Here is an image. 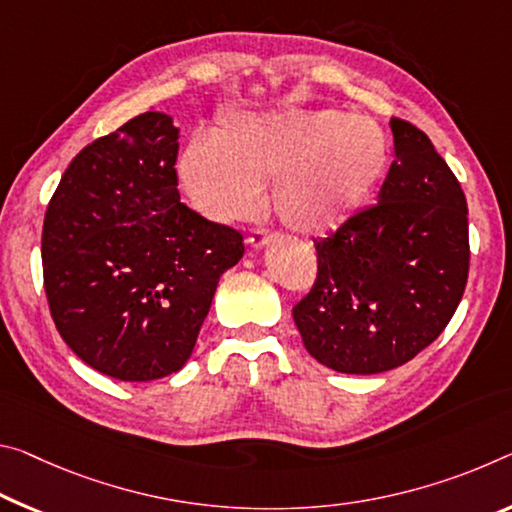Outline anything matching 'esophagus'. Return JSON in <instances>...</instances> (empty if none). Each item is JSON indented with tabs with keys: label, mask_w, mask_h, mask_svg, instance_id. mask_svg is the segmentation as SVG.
Returning <instances> with one entry per match:
<instances>
[{
	"label": "esophagus",
	"mask_w": 512,
	"mask_h": 512,
	"mask_svg": "<svg viewBox=\"0 0 512 512\" xmlns=\"http://www.w3.org/2000/svg\"><path fill=\"white\" fill-rule=\"evenodd\" d=\"M271 239H273L271 232H266V230H253V232H250V237H248V243H250V248L259 250V248H264L266 243H271Z\"/></svg>",
	"instance_id": "34e87169"
}]
</instances>
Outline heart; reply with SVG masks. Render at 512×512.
Returning a JSON list of instances; mask_svg holds the SVG:
<instances>
[{"instance_id":"obj_1","label":"heart","mask_w":512,"mask_h":512,"mask_svg":"<svg viewBox=\"0 0 512 512\" xmlns=\"http://www.w3.org/2000/svg\"><path fill=\"white\" fill-rule=\"evenodd\" d=\"M387 139L373 120L332 111H248L196 139L180 159L191 200L218 221L246 218L271 184L280 223L323 234L358 212L385 175Z\"/></svg>"}]
</instances>
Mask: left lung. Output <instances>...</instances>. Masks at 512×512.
I'll list each match as a JSON object with an SVG mask.
<instances>
[{
	"instance_id": "8db88e82",
	"label": "left lung",
	"mask_w": 512,
	"mask_h": 512,
	"mask_svg": "<svg viewBox=\"0 0 512 512\" xmlns=\"http://www.w3.org/2000/svg\"><path fill=\"white\" fill-rule=\"evenodd\" d=\"M394 161L378 202L314 241L316 280L294 321L307 353L339 373L396 369L433 344L465 294L467 200L431 139L389 120Z\"/></svg>"
}]
</instances>
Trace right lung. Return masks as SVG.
<instances>
[{
    "label": "right lung",
    "mask_w": 512,
    "mask_h": 512,
    "mask_svg": "<svg viewBox=\"0 0 512 512\" xmlns=\"http://www.w3.org/2000/svg\"><path fill=\"white\" fill-rule=\"evenodd\" d=\"M180 129L161 111L86 145L43 223L54 326L88 367L125 383L180 371L243 237L180 202Z\"/></svg>",
    "instance_id": "1"
}]
</instances>
